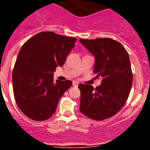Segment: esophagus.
<instances>
[{
  "label": "esophagus",
  "mask_w": 150,
  "mask_h": 150,
  "mask_svg": "<svg viewBox=\"0 0 150 150\" xmlns=\"http://www.w3.org/2000/svg\"><path fill=\"white\" fill-rule=\"evenodd\" d=\"M73 85L74 86V87H77L78 86V82H76V81H73Z\"/></svg>",
  "instance_id": "34e87169"
}]
</instances>
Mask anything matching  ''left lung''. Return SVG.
I'll return each mask as SVG.
<instances>
[{
    "mask_svg": "<svg viewBox=\"0 0 150 150\" xmlns=\"http://www.w3.org/2000/svg\"><path fill=\"white\" fill-rule=\"evenodd\" d=\"M80 42L95 58L93 72L101 77L95 89L80 84V111L96 120L107 119L123 108L132 87V73L128 53L120 43L109 38L80 39Z\"/></svg>",
    "mask_w": 150,
    "mask_h": 150,
    "instance_id": "8db88e82",
    "label": "left lung"
}]
</instances>
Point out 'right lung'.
<instances>
[{
    "label": "right lung",
    "instance_id": "obj_1",
    "mask_svg": "<svg viewBox=\"0 0 150 150\" xmlns=\"http://www.w3.org/2000/svg\"><path fill=\"white\" fill-rule=\"evenodd\" d=\"M75 38L53 32L33 36L22 46L13 72L15 101L22 113L34 120L51 118L58 101L73 82L56 80L53 72L65 63Z\"/></svg>",
    "mask_w": 150,
    "mask_h": 150
}]
</instances>
